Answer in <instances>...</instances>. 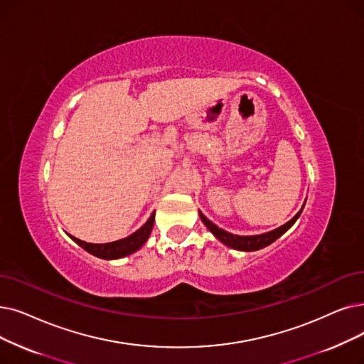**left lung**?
Listing matches in <instances>:
<instances>
[{
	"mask_svg": "<svg viewBox=\"0 0 364 364\" xmlns=\"http://www.w3.org/2000/svg\"><path fill=\"white\" fill-rule=\"evenodd\" d=\"M300 213H302V210H300L290 221H287V223L282 225L281 228H278L272 232L263 233V235H256V236H238V235L229 233L223 229H218L213 223V221H210L202 213H199V215H200V220L205 223V226H207L223 244H226L235 250H241V251H256V250H260L263 247H267L269 244H272L274 241H277L279 238L282 233H286L294 225V221L299 218Z\"/></svg>",
	"mask_w": 364,
	"mask_h": 364,
	"instance_id": "obj_1",
	"label": "left lung"
}]
</instances>
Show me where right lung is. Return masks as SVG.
<instances>
[{
	"instance_id": "1",
	"label": "right lung",
	"mask_w": 364,
	"mask_h": 364,
	"mask_svg": "<svg viewBox=\"0 0 364 364\" xmlns=\"http://www.w3.org/2000/svg\"><path fill=\"white\" fill-rule=\"evenodd\" d=\"M153 223H154V213L150 215L147 223L143 228H139L135 233L129 235L128 238L119 240L114 242H108V244H89V242L74 238V236H71V238L93 256L101 257V259H108V260L109 259H120V257H124L128 255H132L134 251L141 248V245H143L149 240L150 232L153 229Z\"/></svg>"
}]
</instances>
